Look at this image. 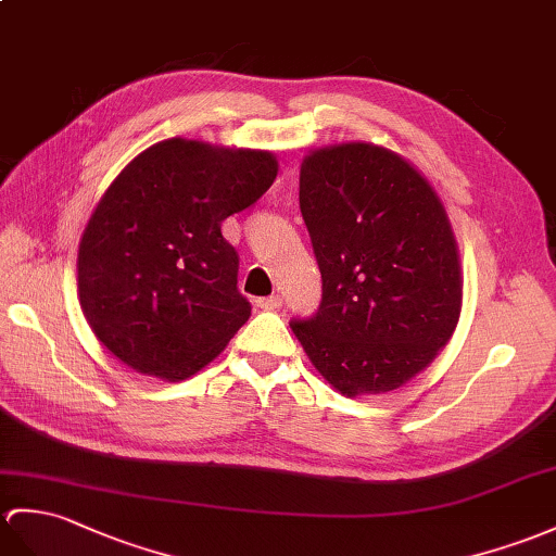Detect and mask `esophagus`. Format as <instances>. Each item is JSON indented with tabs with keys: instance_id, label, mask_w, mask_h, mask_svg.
I'll return each mask as SVG.
<instances>
[{
	"instance_id": "1",
	"label": "esophagus",
	"mask_w": 556,
	"mask_h": 556,
	"mask_svg": "<svg viewBox=\"0 0 556 556\" xmlns=\"http://www.w3.org/2000/svg\"><path fill=\"white\" fill-rule=\"evenodd\" d=\"M281 303H283L281 295H279V293H273V295H267V299L257 301V307H263V309H279Z\"/></svg>"
}]
</instances>
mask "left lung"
<instances>
[{"mask_svg": "<svg viewBox=\"0 0 556 556\" xmlns=\"http://www.w3.org/2000/svg\"><path fill=\"white\" fill-rule=\"evenodd\" d=\"M299 199L321 305L291 331L341 395L400 389L443 351L462 313L459 247L441 197L400 153L345 141L307 153Z\"/></svg>", "mask_w": 556, "mask_h": 556, "instance_id": "1", "label": "left lung"}]
</instances>
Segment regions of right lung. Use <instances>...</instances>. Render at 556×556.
I'll return each instance as SVG.
<instances>
[{"mask_svg": "<svg viewBox=\"0 0 556 556\" xmlns=\"http://www.w3.org/2000/svg\"><path fill=\"white\" fill-rule=\"evenodd\" d=\"M273 151L173 137L103 191L77 249V299L94 337L147 377L185 381L225 351L251 303L223 219L273 187Z\"/></svg>", "mask_w": 556, "mask_h": 556, "instance_id": "obj_1", "label": "right lung"}]
</instances>
